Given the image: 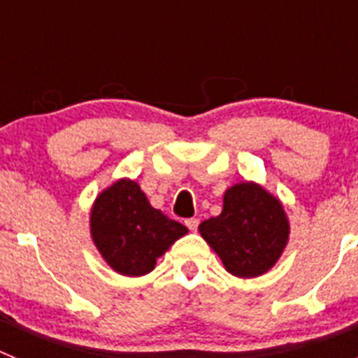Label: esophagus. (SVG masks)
Listing matches in <instances>:
<instances>
[{
    "label": "esophagus",
    "instance_id": "obj_1",
    "mask_svg": "<svg viewBox=\"0 0 358 358\" xmlns=\"http://www.w3.org/2000/svg\"><path fill=\"white\" fill-rule=\"evenodd\" d=\"M186 226H188V229L189 231H197V227H199V218H188V220H186Z\"/></svg>",
    "mask_w": 358,
    "mask_h": 358
}]
</instances>
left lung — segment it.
I'll return each mask as SVG.
<instances>
[{
	"label": "left lung",
	"instance_id": "8db88e82",
	"mask_svg": "<svg viewBox=\"0 0 358 358\" xmlns=\"http://www.w3.org/2000/svg\"><path fill=\"white\" fill-rule=\"evenodd\" d=\"M289 229L281 202L256 182L231 186L222 213L199 226L227 273L238 278L267 273L285 249Z\"/></svg>",
	"mask_w": 358,
	"mask_h": 358
}]
</instances>
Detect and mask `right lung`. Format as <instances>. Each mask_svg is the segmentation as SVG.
Segmentation results:
<instances>
[{"mask_svg":"<svg viewBox=\"0 0 358 358\" xmlns=\"http://www.w3.org/2000/svg\"><path fill=\"white\" fill-rule=\"evenodd\" d=\"M188 233L186 226L150 206L140 185L120 179L98 195L91 236L103 260L123 276H143L164 251Z\"/></svg>","mask_w":358,"mask_h":358,"instance_id":"obj_1","label":"right lung"}]
</instances>
